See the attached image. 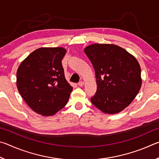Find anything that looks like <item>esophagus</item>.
<instances>
[{
	"label": "esophagus",
	"mask_w": 159,
	"mask_h": 159,
	"mask_svg": "<svg viewBox=\"0 0 159 159\" xmlns=\"http://www.w3.org/2000/svg\"><path fill=\"white\" fill-rule=\"evenodd\" d=\"M83 85H84V82H83V81H80L79 83H78V85L80 86V87H82V86H83Z\"/></svg>",
	"instance_id": "obj_1"
}]
</instances>
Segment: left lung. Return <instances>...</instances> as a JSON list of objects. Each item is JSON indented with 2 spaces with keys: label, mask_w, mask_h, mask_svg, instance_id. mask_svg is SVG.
Returning <instances> with one entry per match:
<instances>
[{
  "label": "left lung",
  "mask_w": 159,
  "mask_h": 159,
  "mask_svg": "<svg viewBox=\"0 0 159 159\" xmlns=\"http://www.w3.org/2000/svg\"><path fill=\"white\" fill-rule=\"evenodd\" d=\"M84 52L95 71L97 91L91 102L102 112L114 114L129 106L142 86L137 59L114 44L95 43Z\"/></svg>",
  "instance_id": "left-lung-1"
}]
</instances>
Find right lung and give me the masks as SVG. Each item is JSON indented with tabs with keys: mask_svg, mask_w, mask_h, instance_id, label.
Segmentation results:
<instances>
[{
	"mask_svg": "<svg viewBox=\"0 0 159 159\" xmlns=\"http://www.w3.org/2000/svg\"><path fill=\"white\" fill-rule=\"evenodd\" d=\"M64 48H40L25 58L17 71L19 93L29 107L44 116L55 114L68 102L73 88L65 79Z\"/></svg>",
	"mask_w": 159,
	"mask_h": 159,
	"instance_id": "obj_1",
	"label": "right lung"
}]
</instances>
